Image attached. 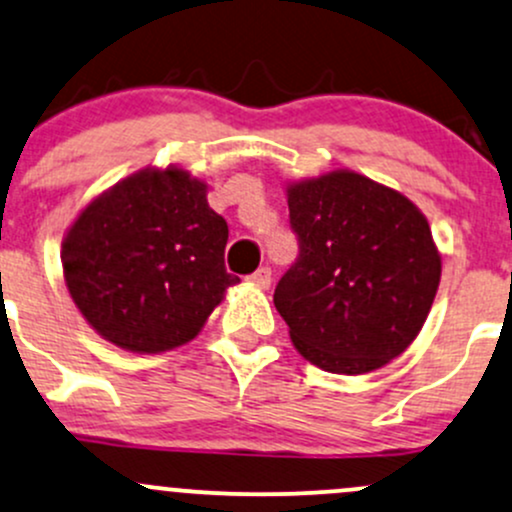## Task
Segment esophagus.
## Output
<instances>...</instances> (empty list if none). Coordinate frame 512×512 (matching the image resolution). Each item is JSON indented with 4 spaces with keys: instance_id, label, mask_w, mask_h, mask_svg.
<instances>
[{
    "instance_id": "34e87169",
    "label": "esophagus",
    "mask_w": 512,
    "mask_h": 512,
    "mask_svg": "<svg viewBox=\"0 0 512 512\" xmlns=\"http://www.w3.org/2000/svg\"><path fill=\"white\" fill-rule=\"evenodd\" d=\"M250 282L260 286V289H269V284H272V269L260 267L255 274H250Z\"/></svg>"
}]
</instances>
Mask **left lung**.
<instances>
[{
  "mask_svg": "<svg viewBox=\"0 0 512 512\" xmlns=\"http://www.w3.org/2000/svg\"><path fill=\"white\" fill-rule=\"evenodd\" d=\"M299 260L274 306L301 357L333 374L386 367L418 338L442 257L428 218L396 189L352 170L286 187Z\"/></svg>",
  "mask_w": 512,
  "mask_h": 512,
  "instance_id": "8db88e82",
  "label": "left lung"
}]
</instances>
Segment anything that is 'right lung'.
<instances>
[{"instance_id":"obj_1","label":"right lung","mask_w":512,"mask_h":512,"mask_svg":"<svg viewBox=\"0 0 512 512\" xmlns=\"http://www.w3.org/2000/svg\"><path fill=\"white\" fill-rule=\"evenodd\" d=\"M206 182L182 167H145L99 194L67 228L63 274L104 340L138 355L187 345L228 286V223Z\"/></svg>"}]
</instances>
